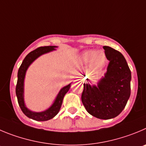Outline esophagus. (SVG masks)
<instances>
[{"mask_svg":"<svg viewBox=\"0 0 146 146\" xmlns=\"http://www.w3.org/2000/svg\"><path fill=\"white\" fill-rule=\"evenodd\" d=\"M81 81H83V79H81Z\"/></svg>","mask_w":146,"mask_h":146,"instance_id":"34e87169","label":"esophagus"}]
</instances>
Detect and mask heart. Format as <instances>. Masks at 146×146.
Wrapping results in <instances>:
<instances>
[{"instance_id": "obj_1", "label": "heart", "mask_w": 146, "mask_h": 146, "mask_svg": "<svg viewBox=\"0 0 146 146\" xmlns=\"http://www.w3.org/2000/svg\"><path fill=\"white\" fill-rule=\"evenodd\" d=\"M81 60L84 62H89L92 61V65L97 67L104 64L105 62L106 56L103 51L88 50L81 54Z\"/></svg>"}]
</instances>
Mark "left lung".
Masks as SVG:
<instances>
[{"mask_svg":"<svg viewBox=\"0 0 146 146\" xmlns=\"http://www.w3.org/2000/svg\"><path fill=\"white\" fill-rule=\"evenodd\" d=\"M103 48L110 61L107 72L96 86L84 84L81 101L92 116L109 119L118 116L126 106L130 96L131 72L119 51L108 46Z\"/></svg>","mask_w":146,"mask_h":146,"instance_id":"obj_1","label":"left lung"}]
</instances>
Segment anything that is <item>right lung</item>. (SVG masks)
Returning a JSON list of instances; mask_svg holds the SVG:
<instances>
[{"mask_svg":"<svg viewBox=\"0 0 146 146\" xmlns=\"http://www.w3.org/2000/svg\"><path fill=\"white\" fill-rule=\"evenodd\" d=\"M56 47H58L57 46H44V47H38L36 50L32 51L25 57L18 71V80L16 87V94L17 96L18 102L23 113L29 118L34 120L47 121L56 116L60 110L64 96L70 88L71 84L61 88L58 92L56 98L54 99L52 104L44 111H39V112L32 111L27 108L24 102V79H25L27 69L29 68L30 65L39 57L46 53L54 51L56 50L55 49Z\"/></svg>","mask_w":146,"mask_h":146,"instance_id":"1","label":"right lung"}]
</instances>
